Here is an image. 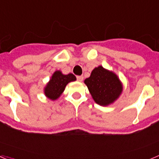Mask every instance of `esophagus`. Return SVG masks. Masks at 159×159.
<instances>
[{
	"label": "esophagus",
	"mask_w": 159,
	"mask_h": 159,
	"mask_svg": "<svg viewBox=\"0 0 159 159\" xmlns=\"http://www.w3.org/2000/svg\"><path fill=\"white\" fill-rule=\"evenodd\" d=\"M76 79L79 82H82L83 80H84V77L81 76V75H78V76H76Z\"/></svg>",
	"instance_id": "34e87169"
}]
</instances>
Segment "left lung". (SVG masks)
<instances>
[{
	"label": "left lung",
	"instance_id": "left-lung-1",
	"mask_svg": "<svg viewBox=\"0 0 159 159\" xmlns=\"http://www.w3.org/2000/svg\"><path fill=\"white\" fill-rule=\"evenodd\" d=\"M84 83L94 101L100 106H108L114 102L123 92V85L119 77L102 66L94 68Z\"/></svg>",
	"mask_w": 159,
	"mask_h": 159
}]
</instances>
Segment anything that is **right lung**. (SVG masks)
Returning a JSON list of instances; mask_svg holds the SVG:
<instances>
[{
  "label": "right lung",
  "mask_w": 159,
  "mask_h": 159,
  "mask_svg": "<svg viewBox=\"0 0 159 159\" xmlns=\"http://www.w3.org/2000/svg\"><path fill=\"white\" fill-rule=\"evenodd\" d=\"M75 80V76L71 73L64 75L60 71H56L44 88V94L48 99L56 100L63 93L66 85Z\"/></svg>",
  "instance_id": "obj_1"
}]
</instances>
